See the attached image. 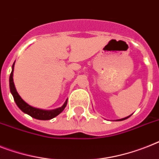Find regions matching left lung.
<instances>
[{"label": "left lung", "mask_w": 159, "mask_h": 159, "mask_svg": "<svg viewBox=\"0 0 159 159\" xmlns=\"http://www.w3.org/2000/svg\"><path fill=\"white\" fill-rule=\"evenodd\" d=\"M131 117V115H130V116H128V117H124V118H122V119H119V120H117V121H122V120H125V119H126V118H128V117Z\"/></svg>", "instance_id": "1"}]
</instances>
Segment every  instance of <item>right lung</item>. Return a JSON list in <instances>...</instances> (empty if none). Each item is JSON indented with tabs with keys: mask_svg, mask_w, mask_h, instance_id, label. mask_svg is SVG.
I'll list each match as a JSON object with an SVG mask.
<instances>
[{
	"mask_svg": "<svg viewBox=\"0 0 159 159\" xmlns=\"http://www.w3.org/2000/svg\"><path fill=\"white\" fill-rule=\"evenodd\" d=\"M14 66H15V63L13 64L12 66V72L10 73V92L12 94L14 100H15V103H16L17 106L19 107V109H21L24 113H27L28 115H30L31 117L36 119L39 120H50L54 118L55 117L58 116L60 113L63 112L64 108L66 107L67 103H68V100L64 102V104L62 105L61 107H59L58 109H52V110H45V109H40L34 108V107L31 106L29 104H28L24 101L20 95L18 94L16 89H15V83H14V80H13V72H14Z\"/></svg>",
	"mask_w": 159,
	"mask_h": 159,
	"instance_id": "right-lung-1",
	"label": "right lung"
}]
</instances>
